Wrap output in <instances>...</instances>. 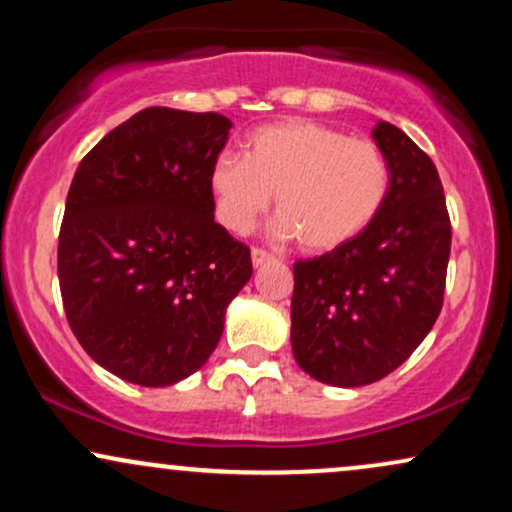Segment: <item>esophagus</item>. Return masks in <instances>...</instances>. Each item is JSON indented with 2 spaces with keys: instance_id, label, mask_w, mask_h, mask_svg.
I'll return each instance as SVG.
<instances>
[{
  "instance_id": "obj_1",
  "label": "esophagus",
  "mask_w": 512,
  "mask_h": 512,
  "mask_svg": "<svg viewBox=\"0 0 512 512\" xmlns=\"http://www.w3.org/2000/svg\"><path fill=\"white\" fill-rule=\"evenodd\" d=\"M269 262H274L272 252L262 248H252V264H255V267H262V264H269Z\"/></svg>"
}]
</instances>
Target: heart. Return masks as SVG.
I'll use <instances>...</instances> for the list:
<instances>
[{"mask_svg":"<svg viewBox=\"0 0 512 512\" xmlns=\"http://www.w3.org/2000/svg\"><path fill=\"white\" fill-rule=\"evenodd\" d=\"M209 190L216 219L231 233H250L276 195V233L298 238L308 252H330L378 219L392 190V166L370 139L289 120L255 129L243 158H216Z\"/></svg>","mask_w":512,"mask_h":512,"instance_id":"1","label":"heart"}]
</instances>
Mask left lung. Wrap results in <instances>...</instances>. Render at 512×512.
Segmentation results:
<instances>
[{"mask_svg":"<svg viewBox=\"0 0 512 512\" xmlns=\"http://www.w3.org/2000/svg\"><path fill=\"white\" fill-rule=\"evenodd\" d=\"M373 139L392 166L380 216L342 248L293 264V356L334 387L390 375L443 308L452 228L438 170L390 122H378Z\"/></svg>","mask_w":512,"mask_h":512,"instance_id":"1","label":"left lung"}]
</instances>
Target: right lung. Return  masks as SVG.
I'll list each match as a JSON object with an SVG mask.
<instances>
[{"instance_id": "obj_1", "label": "right lung", "mask_w": 512, "mask_h": 512, "mask_svg": "<svg viewBox=\"0 0 512 512\" xmlns=\"http://www.w3.org/2000/svg\"><path fill=\"white\" fill-rule=\"evenodd\" d=\"M231 127L219 113L144 108L76 168L57 248L64 313L86 354L127 383L202 368L252 276L209 190Z\"/></svg>"}]
</instances>
